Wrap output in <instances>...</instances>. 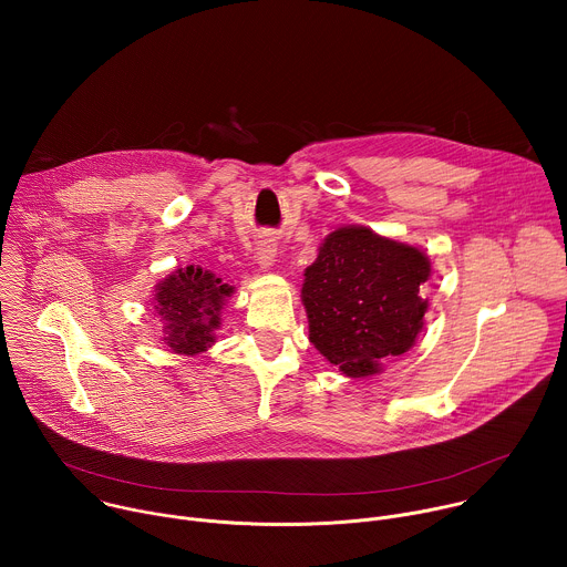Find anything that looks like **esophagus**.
<instances>
[{"label":"esophagus","mask_w":567,"mask_h":567,"mask_svg":"<svg viewBox=\"0 0 567 567\" xmlns=\"http://www.w3.org/2000/svg\"><path fill=\"white\" fill-rule=\"evenodd\" d=\"M256 260L260 265L262 271L271 269L274 262H276V239L274 237H262L258 239L256 245Z\"/></svg>","instance_id":"34e87169"}]
</instances>
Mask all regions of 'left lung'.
<instances>
[{
	"mask_svg": "<svg viewBox=\"0 0 567 567\" xmlns=\"http://www.w3.org/2000/svg\"><path fill=\"white\" fill-rule=\"evenodd\" d=\"M431 262L417 247L341 226L322 241L305 269L302 305L309 341L348 377H370L381 361L415 346L429 300L420 287Z\"/></svg>",
	"mask_w": 567,
	"mask_h": 567,
	"instance_id": "8db88e82",
	"label": "left lung"
}]
</instances>
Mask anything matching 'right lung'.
I'll use <instances>...</instances> for the list:
<instances>
[{
  "label": "right lung",
  "instance_id": "obj_1",
  "mask_svg": "<svg viewBox=\"0 0 567 567\" xmlns=\"http://www.w3.org/2000/svg\"><path fill=\"white\" fill-rule=\"evenodd\" d=\"M233 287L213 271L188 265L154 287V311L164 320V343L175 354L195 357L215 343L219 313Z\"/></svg>",
  "mask_w": 567,
  "mask_h": 567
}]
</instances>
